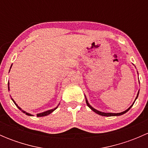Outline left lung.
Here are the masks:
<instances>
[{"instance_id": "obj_1", "label": "left lung", "mask_w": 148, "mask_h": 148, "mask_svg": "<svg viewBox=\"0 0 148 148\" xmlns=\"http://www.w3.org/2000/svg\"><path fill=\"white\" fill-rule=\"evenodd\" d=\"M138 95H139V92H138V95H137V97H136V99H137V98H138ZM136 99H135V100H136ZM135 102H133V104H132V105H131L130 107L129 108L127 109V110H125V111L122 112H120V113H106V112H100V111H98V110H95V108H93V107H92V106H91L90 104H89V102H88L87 99H86V104H87V106H88V107H89V108H90L91 110H92V111H94V112H95V113H97V114H99V115H102V116H105V117H111V116H120V115H122V114H125V113H126L127 112L128 110H129L130 109L131 107H132V105H133V104H134V103H135Z\"/></svg>"}]
</instances>
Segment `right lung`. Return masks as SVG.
Wrapping results in <instances>:
<instances>
[{"label": "right lung", "mask_w": 148, "mask_h": 148, "mask_svg": "<svg viewBox=\"0 0 148 148\" xmlns=\"http://www.w3.org/2000/svg\"><path fill=\"white\" fill-rule=\"evenodd\" d=\"M11 66H12V65H11ZM11 66H10V68H11ZM8 89H9V82H8ZM11 99H12V98H11ZM12 100L13 101V102H14V104H16V106H17V107H18V108L19 110H21V111L23 112V113H26V114H27V115H29V116H32V115H31V114H29V113H27V112H24V111H23V110H22V109L21 108V107H19L17 105V104H16V103L14 102V100H13V99H12ZM59 105H58V106H59ZM58 106H57V107H55L54 109H53V110H48V111H46V112H42V113H39V114H37V117H44V116L49 115V114H51V112H53L54 111V110H56V108H57V107H58Z\"/></svg>", "instance_id": "right-lung-1"}]
</instances>
